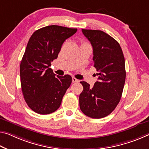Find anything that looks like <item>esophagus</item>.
Here are the masks:
<instances>
[{"label":"esophagus","mask_w":149,"mask_h":149,"mask_svg":"<svg viewBox=\"0 0 149 149\" xmlns=\"http://www.w3.org/2000/svg\"><path fill=\"white\" fill-rule=\"evenodd\" d=\"M72 82H73V83H77V82H79V80L73 77H72Z\"/></svg>","instance_id":"esophagus-1"}]
</instances>
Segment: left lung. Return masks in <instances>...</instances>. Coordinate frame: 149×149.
Segmentation results:
<instances>
[{
	"label": "left lung",
	"instance_id": "obj_1",
	"mask_svg": "<svg viewBox=\"0 0 149 149\" xmlns=\"http://www.w3.org/2000/svg\"><path fill=\"white\" fill-rule=\"evenodd\" d=\"M82 32L93 47V65L99 77L93 87L80 81L84 89L79 107L89 117L101 119L109 115L121 100L126 77L125 58L119 44L105 32L85 29Z\"/></svg>",
	"mask_w": 149,
	"mask_h": 149
}]
</instances>
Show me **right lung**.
Listing matches in <instances>:
<instances>
[{
  "instance_id": "1",
  "label": "right lung",
  "mask_w": 149,
  "mask_h": 149,
  "mask_svg": "<svg viewBox=\"0 0 149 149\" xmlns=\"http://www.w3.org/2000/svg\"><path fill=\"white\" fill-rule=\"evenodd\" d=\"M77 30L51 25L37 30L30 38L20 63V84L28 106L38 114L56 111L72 84L70 75L56 76L49 66L64 41Z\"/></svg>"
}]
</instances>
